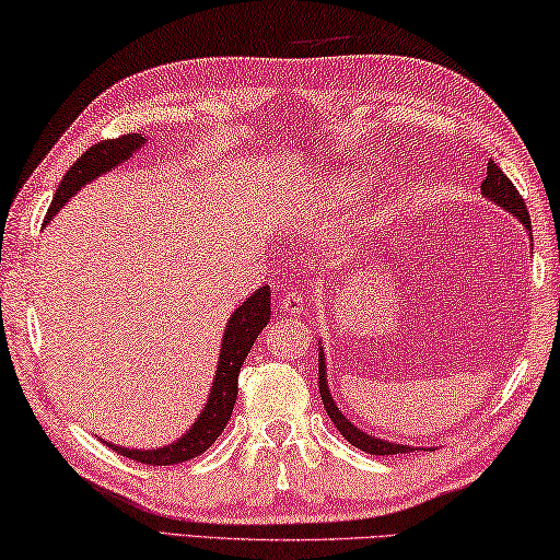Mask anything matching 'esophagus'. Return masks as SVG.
<instances>
[{"instance_id": "1", "label": "esophagus", "mask_w": 560, "mask_h": 560, "mask_svg": "<svg viewBox=\"0 0 560 560\" xmlns=\"http://www.w3.org/2000/svg\"><path fill=\"white\" fill-rule=\"evenodd\" d=\"M280 310L288 314H302L307 310V300H304V294L300 290H290L280 298Z\"/></svg>"}]
</instances>
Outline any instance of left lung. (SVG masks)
<instances>
[{"label":"left lung","instance_id":"left-lung-1","mask_svg":"<svg viewBox=\"0 0 560 560\" xmlns=\"http://www.w3.org/2000/svg\"><path fill=\"white\" fill-rule=\"evenodd\" d=\"M482 195L490 197L492 202H498L500 207L508 209V212H512L516 219L522 221V224L532 231V219H529V212H526V202L520 195V189H516L512 185V180L508 175H504L500 171V165L490 161L488 163V175H485V180L480 185ZM322 351V348H319ZM319 393H322V402H324V409L326 415L331 417L334 427L341 431V436L346 441H351V444L355 448H361L365 453H373V456H395V453H409L415 448L409 446H402V444H389V441H383V439H375L371 434H365V431H361L358 427H353L351 421H348L339 407H336V402L331 399V393H329V383H326V365H324V351L319 353Z\"/></svg>","mask_w":560,"mask_h":560}]
</instances>
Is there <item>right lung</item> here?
Segmentation results:
<instances>
[{
    "mask_svg": "<svg viewBox=\"0 0 560 560\" xmlns=\"http://www.w3.org/2000/svg\"><path fill=\"white\" fill-rule=\"evenodd\" d=\"M143 143L145 139L141 133H124L119 139H104L100 143L90 145V149L70 165V171L62 175V180L56 189V197H52V202L46 212V221H50L52 214H56L82 185H88L104 171H109V167L126 161V158H129ZM268 322H270V288H260L258 292H253L234 314H231L229 329L224 334V343H221L219 371L212 383V393H209V402L202 415H199V419L195 421V427L189 429L180 441H175V444L163 446V448H153V451H133V448H119L109 444L112 451L131 460L145 463V466H175V463L192 460L199 456V453H205L229 424L231 411H234L236 395H238L241 365H244L248 351L253 348V343H256L258 334L266 329Z\"/></svg>",
    "mask_w": 560,
    "mask_h": 560,
    "instance_id": "add662e5",
    "label": "right lung"
}]
</instances>
